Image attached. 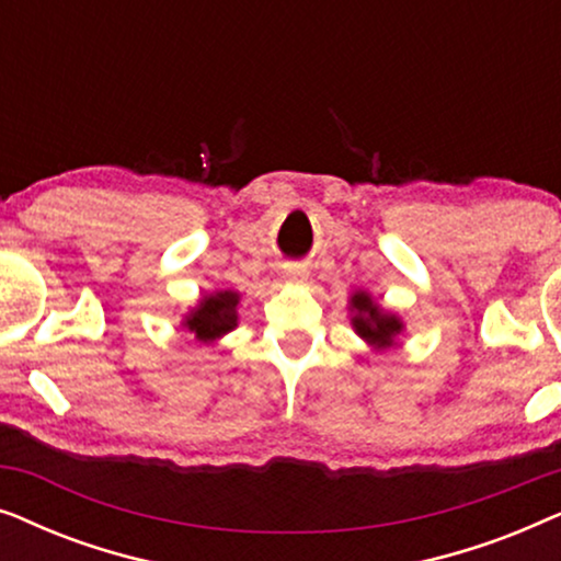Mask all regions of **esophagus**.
Listing matches in <instances>:
<instances>
[{
  "label": "esophagus",
  "instance_id": "34e87169",
  "mask_svg": "<svg viewBox=\"0 0 561 561\" xmlns=\"http://www.w3.org/2000/svg\"><path fill=\"white\" fill-rule=\"evenodd\" d=\"M306 278H309V273H306V267L301 265L286 267V271H283V280L290 283V286H298V283H304Z\"/></svg>",
  "mask_w": 561,
  "mask_h": 561
}]
</instances>
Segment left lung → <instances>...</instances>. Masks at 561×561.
Listing matches in <instances>:
<instances>
[{
	"label": "left lung",
	"instance_id": "obj_1",
	"mask_svg": "<svg viewBox=\"0 0 561 561\" xmlns=\"http://www.w3.org/2000/svg\"><path fill=\"white\" fill-rule=\"evenodd\" d=\"M350 324L359 340H365L375 352L396 347L398 336L405 332L403 319L396 311H386L367 290H355L347 301Z\"/></svg>",
	"mask_w": 561,
	"mask_h": 561
}]
</instances>
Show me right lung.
<instances>
[{
    "instance_id": "right-lung-1",
    "label": "right lung",
    "mask_w": 561,
    "mask_h": 561,
    "mask_svg": "<svg viewBox=\"0 0 561 561\" xmlns=\"http://www.w3.org/2000/svg\"><path fill=\"white\" fill-rule=\"evenodd\" d=\"M240 294L237 290H214L196 301L181 319V329L196 336V342L214 344L240 324Z\"/></svg>"
}]
</instances>
